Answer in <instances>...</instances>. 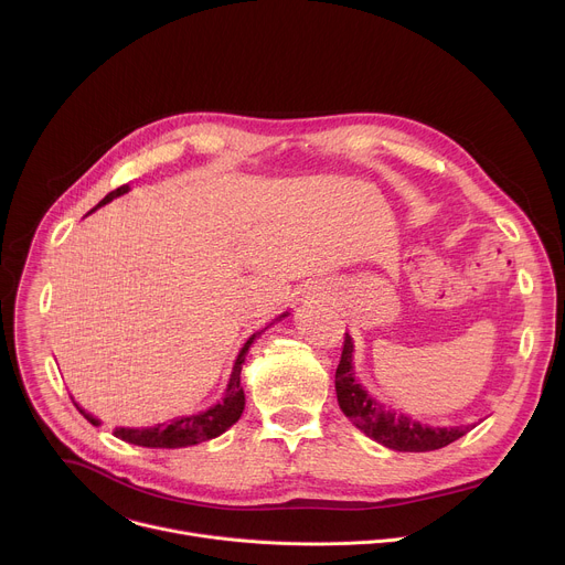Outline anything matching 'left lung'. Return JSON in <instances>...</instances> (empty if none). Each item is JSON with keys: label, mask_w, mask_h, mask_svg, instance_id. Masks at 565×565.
Masks as SVG:
<instances>
[{"label": "left lung", "mask_w": 565, "mask_h": 565, "mask_svg": "<svg viewBox=\"0 0 565 565\" xmlns=\"http://www.w3.org/2000/svg\"><path fill=\"white\" fill-rule=\"evenodd\" d=\"M335 391L344 416L375 443L395 451H434L447 447L467 434V427H429L405 414L382 405L362 384L353 371V340L347 333L342 358L335 371Z\"/></svg>", "instance_id": "left-lung-1"}]
</instances>
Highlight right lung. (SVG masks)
<instances>
[{"label": "right lung", "mask_w": 565, "mask_h": 565, "mask_svg": "<svg viewBox=\"0 0 565 565\" xmlns=\"http://www.w3.org/2000/svg\"><path fill=\"white\" fill-rule=\"evenodd\" d=\"M129 192V185H120L118 190L109 192L96 207L100 205H107L109 201H114L116 196H122ZM94 207V210H96ZM92 210V212H94ZM288 312H284L281 317H286ZM264 333V331H262ZM262 333H255L248 338V342L244 344V349L238 351L236 360H234V366H232V373H230V382H227V388L223 393V399L216 402L214 407L201 412V414H194V416H183V418H174L170 425H156V427H145V429H125V427H116V438L125 440V443H131V445H140V447H160V449H179V447H192V445H199V443H205V440H212L216 436H221L225 429H230L238 418L241 414H244V407H246V395H244V386H241V366H244L246 362V353L250 349V344L255 342L257 335ZM77 407V405H75ZM79 409V407H77ZM79 414H83L92 425H100L92 414H87L85 409H79Z\"/></svg>", "instance_id": "obj_1"}]
</instances>
